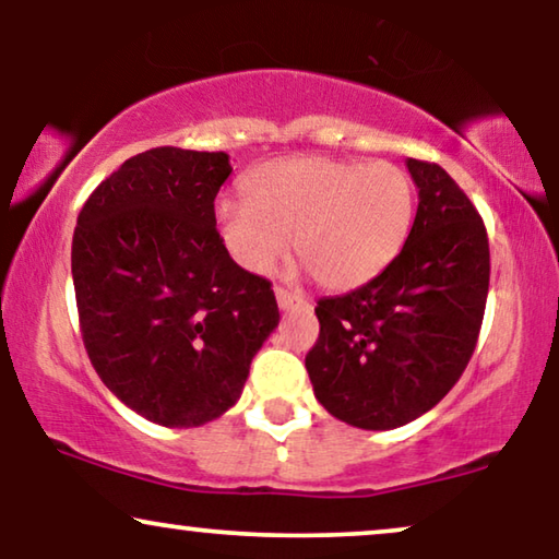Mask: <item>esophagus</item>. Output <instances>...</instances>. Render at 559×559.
Instances as JSON below:
<instances>
[{
    "instance_id": "obj_1",
    "label": "esophagus",
    "mask_w": 559,
    "mask_h": 559,
    "mask_svg": "<svg viewBox=\"0 0 559 559\" xmlns=\"http://www.w3.org/2000/svg\"><path fill=\"white\" fill-rule=\"evenodd\" d=\"M274 297H277L280 310H293V308H297V305H305L302 297L293 295V293H289V289H285V287L274 289Z\"/></svg>"
}]
</instances>
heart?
Segmentation results:
<instances>
[{
    "label": "heart",
    "instance_id": "obj_1",
    "mask_svg": "<svg viewBox=\"0 0 559 559\" xmlns=\"http://www.w3.org/2000/svg\"><path fill=\"white\" fill-rule=\"evenodd\" d=\"M247 201H221L216 228L247 272H270L285 254L323 289L346 293L377 280L400 257L417 190L402 167L333 157L272 159L243 180Z\"/></svg>",
    "mask_w": 559,
    "mask_h": 559
}]
</instances>
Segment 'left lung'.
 Here are the masks:
<instances>
[{
    "label": "left lung",
    "mask_w": 559,
    "mask_h": 559,
    "mask_svg": "<svg viewBox=\"0 0 559 559\" xmlns=\"http://www.w3.org/2000/svg\"><path fill=\"white\" fill-rule=\"evenodd\" d=\"M419 190L400 257L364 287L323 297L305 369L316 400L361 430L430 412L468 366L484 323L488 236L476 205L435 163L407 159Z\"/></svg>",
    "instance_id": "8db88e82"
}]
</instances>
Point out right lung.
<instances>
[{
    "instance_id": "obj_1",
    "label": "right lung",
    "mask_w": 559,
    "mask_h": 559,
    "mask_svg": "<svg viewBox=\"0 0 559 559\" xmlns=\"http://www.w3.org/2000/svg\"><path fill=\"white\" fill-rule=\"evenodd\" d=\"M226 152L129 157L79 213L71 270L83 346L106 389L163 427L231 409L280 323L272 285L228 257L216 201Z\"/></svg>"
}]
</instances>
